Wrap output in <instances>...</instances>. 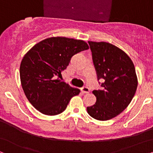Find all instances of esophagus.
I'll list each match as a JSON object with an SVG mask.
<instances>
[{
  "instance_id": "esophagus-1",
  "label": "esophagus",
  "mask_w": 153,
  "mask_h": 153,
  "mask_svg": "<svg viewBox=\"0 0 153 153\" xmlns=\"http://www.w3.org/2000/svg\"><path fill=\"white\" fill-rule=\"evenodd\" d=\"M81 91H82V93H89V89L87 87H83L82 88H81Z\"/></svg>"
}]
</instances>
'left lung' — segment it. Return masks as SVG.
Returning <instances> with one entry per match:
<instances>
[{"label": "left lung", "mask_w": 153, "mask_h": 153, "mask_svg": "<svg viewBox=\"0 0 153 153\" xmlns=\"http://www.w3.org/2000/svg\"><path fill=\"white\" fill-rule=\"evenodd\" d=\"M98 80L102 89L94 90L97 102L87 113L98 120H108L120 114L133 99L138 86L134 65L126 53L106 42L88 41Z\"/></svg>", "instance_id": "1"}]
</instances>
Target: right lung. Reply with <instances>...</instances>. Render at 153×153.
<instances>
[{"mask_svg":"<svg viewBox=\"0 0 153 153\" xmlns=\"http://www.w3.org/2000/svg\"><path fill=\"white\" fill-rule=\"evenodd\" d=\"M89 49L84 40L48 38L28 50L20 64L22 89L31 105L42 114L56 115L65 111L71 99L80 92L62 82V75L74 54Z\"/></svg>","mask_w":153,"mask_h":153,"instance_id":"1","label":"right lung"}]
</instances>
